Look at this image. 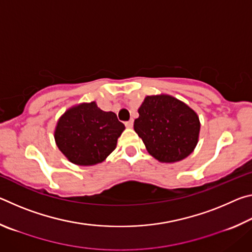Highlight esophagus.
<instances>
[{"label": "esophagus", "mask_w": 252, "mask_h": 252, "mask_svg": "<svg viewBox=\"0 0 252 252\" xmlns=\"http://www.w3.org/2000/svg\"><path fill=\"white\" fill-rule=\"evenodd\" d=\"M126 126L129 127V129H131V127L133 126V120H130V121L126 122Z\"/></svg>", "instance_id": "34e87169"}]
</instances>
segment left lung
Listing matches in <instances>:
<instances>
[{"label":"left lung","mask_w":252,"mask_h":252,"mask_svg":"<svg viewBox=\"0 0 252 252\" xmlns=\"http://www.w3.org/2000/svg\"><path fill=\"white\" fill-rule=\"evenodd\" d=\"M134 120V131L148 152L160 162L181 161L194 150L199 140L198 114L171 95H148Z\"/></svg>","instance_id":"8db88e82"}]
</instances>
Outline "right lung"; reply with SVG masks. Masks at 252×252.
I'll return each mask as SVG.
<instances>
[{
    "label": "right lung",
    "instance_id": "1",
    "mask_svg": "<svg viewBox=\"0 0 252 252\" xmlns=\"http://www.w3.org/2000/svg\"><path fill=\"white\" fill-rule=\"evenodd\" d=\"M125 129L116 113L102 111L95 102H90L65 111L55 126L54 139L72 163L93 165L104 161L116 149Z\"/></svg>",
    "mask_w": 252,
    "mask_h": 252
}]
</instances>
